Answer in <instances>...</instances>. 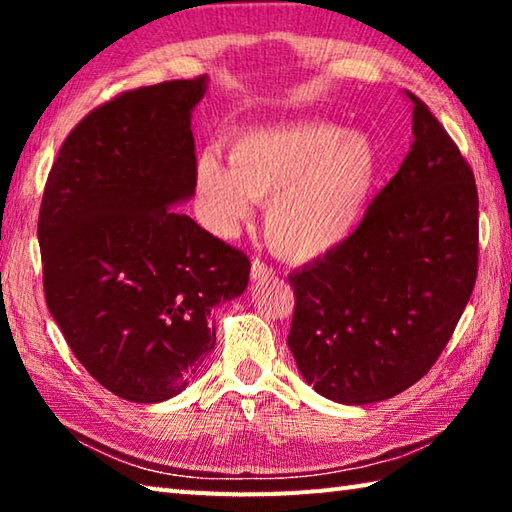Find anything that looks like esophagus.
Masks as SVG:
<instances>
[{
	"label": "esophagus",
	"mask_w": 512,
	"mask_h": 512,
	"mask_svg": "<svg viewBox=\"0 0 512 512\" xmlns=\"http://www.w3.org/2000/svg\"><path fill=\"white\" fill-rule=\"evenodd\" d=\"M268 277H273V268H268L264 262H259V259H253V264H250V280H268Z\"/></svg>",
	"instance_id": "esophagus-1"
}]
</instances>
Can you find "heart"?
<instances>
[{"label":"heart","instance_id":"obj_1","mask_svg":"<svg viewBox=\"0 0 512 512\" xmlns=\"http://www.w3.org/2000/svg\"><path fill=\"white\" fill-rule=\"evenodd\" d=\"M377 180V153L366 135L323 121H298L241 133L228 162L203 151L194 167L198 216L216 237L239 230L264 201V232L291 262L332 253L366 214Z\"/></svg>","mask_w":512,"mask_h":512}]
</instances>
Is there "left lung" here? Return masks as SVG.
<instances>
[{
  "mask_svg": "<svg viewBox=\"0 0 512 512\" xmlns=\"http://www.w3.org/2000/svg\"><path fill=\"white\" fill-rule=\"evenodd\" d=\"M400 171L354 235L289 275V350L327 400H388L427 375L472 296L479 259L474 173L424 103Z\"/></svg>",
  "mask_w": 512,
  "mask_h": 512,
  "instance_id": "left-lung-1",
  "label": "left lung"
}]
</instances>
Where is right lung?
Masks as SVG:
<instances>
[{"label":"right lung","instance_id":"add662e5","mask_svg":"<svg viewBox=\"0 0 512 512\" xmlns=\"http://www.w3.org/2000/svg\"><path fill=\"white\" fill-rule=\"evenodd\" d=\"M207 76L131 90L60 146L40 205L49 314L110 393L158 404L183 393L248 287L250 262L173 207L194 192L192 112Z\"/></svg>","mask_w":512,"mask_h":512}]
</instances>
